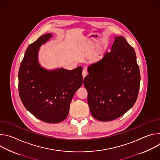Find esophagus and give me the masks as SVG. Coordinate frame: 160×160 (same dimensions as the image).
Returning <instances> with one entry per match:
<instances>
[{
    "mask_svg": "<svg viewBox=\"0 0 160 160\" xmlns=\"http://www.w3.org/2000/svg\"><path fill=\"white\" fill-rule=\"evenodd\" d=\"M88 73L85 70H83V72H82V76H83V78H85L87 75Z\"/></svg>",
    "mask_w": 160,
    "mask_h": 160,
    "instance_id": "esophagus-1",
    "label": "esophagus"
}]
</instances>
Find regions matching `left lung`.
I'll return each mask as SVG.
<instances>
[{"mask_svg":"<svg viewBox=\"0 0 160 160\" xmlns=\"http://www.w3.org/2000/svg\"><path fill=\"white\" fill-rule=\"evenodd\" d=\"M87 71L83 85L94 118L112 121L132 108L138 96L141 75L135 50L123 37H115L111 51L90 64Z\"/></svg>","mask_w":160,"mask_h":160,"instance_id":"8db88e82","label":"left lung"}]
</instances>
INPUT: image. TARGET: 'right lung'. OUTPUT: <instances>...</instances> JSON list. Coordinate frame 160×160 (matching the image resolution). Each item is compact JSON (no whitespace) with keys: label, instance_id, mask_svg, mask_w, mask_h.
Instances as JSON below:
<instances>
[{"label":"right lung","instance_id":"add662e5","mask_svg":"<svg viewBox=\"0 0 160 160\" xmlns=\"http://www.w3.org/2000/svg\"><path fill=\"white\" fill-rule=\"evenodd\" d=\"M52 37L43 35L28 47L19 67L18 88L22 104L33 116L58 123L66 118L72 98L82 85V68L48 70L40 65V48Z\"/></svg>","mask_w":160,"mask_h":160}]
</instances>
